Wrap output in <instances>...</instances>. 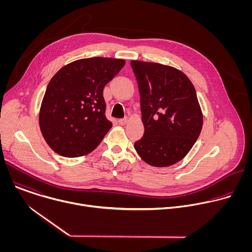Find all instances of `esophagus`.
<instances>
[{"instance_id":"1","label":"esophagus","mask_w":252,"mask_h":252,"mask_svg":"<svg viewBox=\"0 0 252 252\" xmlns=\"http://www.w3.org/2000/svg\"><path fill=\"white\" fill-rule=\"evenodd\" d=\"M118 123H119V125H121V126H125V125L127 123V119H121V120L118 121Z\"/></svg>"}]
</instances>
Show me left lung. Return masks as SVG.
<instances>
[{
    "instance_id": "left-lung-1",
    "label": "left lung",
    "mask_w": 252,
    "mask_h": 252,
    "mask_svg": "<svg viewBox=\"0 0 252 252\" xmlns=\"http://www.w3.org/2000/svg\"><path fill=\"white\" fill-rule=\"evenodd\" d=\"M145 133L134 142L147 163L164 167L182 160L202 128V114L189 79L172 66L131 61Z\"/></svg>"
}]
</instances>
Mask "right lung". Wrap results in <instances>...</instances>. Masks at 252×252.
Returning <instances> with one entry per match:
<instances>
[{"mask_svg":"<svg viewBox=\"0 0 252 252\" xmlns=\"http://www.w3.org/2000/svg\"><path fill=\"white\" fill-rule=\"evenodd\" d=\"M125 60L90 58L62 67L50 81L40 111V127L50 148L65 158L94 151L112 127L105 118L103 89Z\"/></svg>","mask_w":252,"mask_h":252,"instance_id":"obj_1","label":"right lung"}]
</instances>
